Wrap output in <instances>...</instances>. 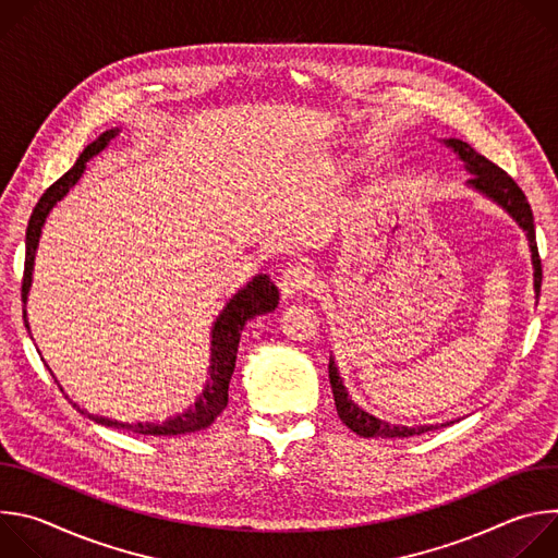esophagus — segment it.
<instances>
[{
  "label": "esophagus",
  "mask_w": 558,
  "mask_h": 558,
  "mask_svg": "<svg viewBox=\"0 0 558 558\" xmlns=\"http://www.w3.org/2000/svg\"><path fill=\"white\" fill-rule=\"evenodd\" d=\"M313 280V274L311 269L302 267V265H295V267H289L282 271V276L278 278V287H280V293L284 298L289 295H295L300 291H304Z\"/></svg>",
  "instance_id": "obj_1"
}]
</instances>
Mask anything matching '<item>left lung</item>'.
<instances>
[{
    "instance_id": "1",
    "label": "left lung",
    "mask_w": 558,
    "mask_h": 558,
    "mask_svg": "<svg viewBox=\"0 0 558 558\" xmlns=\"http://www.w3.org/2000/svg\"><path fill=\"white\" fill-rule=\"evenodd\" d=\"M444 145L450 147L461 161L463 168L468 170L470 179L465 181L468 187H472L474 192L484 194L486 198H490L493 203H497L501 209H506L512 220L525 231L527 243H530V252H532V267H534V291H541V258H538V250H536V233H534V216H532V207L525 198V194L521 192V187L493 161H488L486 156H482L480 151H474V147H470L465 141L461 138H444ZM329 379H331V388H333V400H336V409L340 420L360 437H413V435H422L428 430H435L439 426L452 424H424V426H400V424H388L366 411H362L351 397L349 390L342 384V377L338 373V366L333 360H329Z\"/></svg>"
}]
</instances>
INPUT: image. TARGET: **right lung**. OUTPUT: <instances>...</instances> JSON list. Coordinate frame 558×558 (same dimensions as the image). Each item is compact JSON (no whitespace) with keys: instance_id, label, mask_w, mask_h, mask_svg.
I'll list each match as a JSON object with an SVG mask.
<instances>
[{"instance_id":"obj_1","label":"right lung","mask_w":558,"mask_h":558,"mask_svg":"<svg viewBox=\"0 0 558 558\" xmlns=\"http://www.w3.org/2000/svg\"><path fill=\"white\" fill-rule=\"evenodd\" d=\"M119 132H121L119 128H112V130H106L99 138H95L82 151V156L76 158V163L57 183H52L44 192L39 203L35 205L33 216L28 220V229H26V263H24V282H22L24 304L28 302V291H31V284H33L35 254H37V247H39L41 227H44L48 214L78 183V179L84 177L90 158L97 156L99 151H104ZM278 300H280L278 289L269 280L267 274L254 276L241 291L231 295V300L218 313L214 329H211L209 379H207L203 392L196 397V402L190 409H185L183 413H179V415H174V417H170L161 424H149V422L128 424V422L93 415V413L82 411L74 404L76 411H82L84 415H88L93 422H97L101 426L121 428V430H130V433H136V435H187V433H196V430H203V428L211 426L214 420L225 411L227 400H229V379H231L233 368H235V353H238V342H241V331L245 329V325L252 320V317L263 315V313H271L278 306ZM24 323H26V329H31L28 317H26V308H24Z\"/></svg>"}]
</instances>
